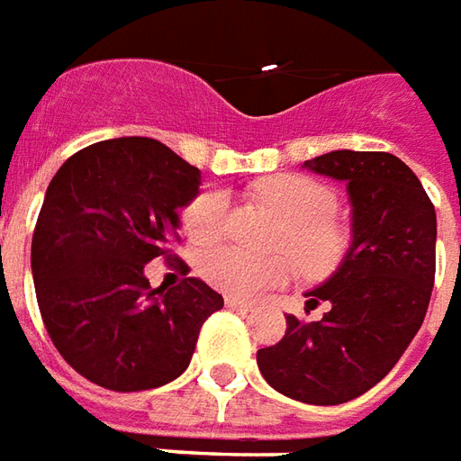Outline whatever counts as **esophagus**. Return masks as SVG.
<instances>
[{"instance_id": "1", "label": "esophagus", "mask_w": 461, "mask_h": 461, "mask_svg": "<svg viewBox=\"0 0 461 461\" xmlns=\"http://www.w3.org/2000/svg\"><path fill=\"white\" fill-rule=\"evenodd\" d=\"M226 307L235 309V312H248V309H250V304L243 300H238V297H226Z\"/></svg>"}]
</instances>
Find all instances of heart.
<instances>
[{
    "label": "heart",
    "instance_id": "1",
    "mask_svg": "<svg viewBox=\"0 0 461 461\" xmlns=\"http://www.w3.org/2000/svg\"><path fill=\"white\" fill-rule=\"evenodd\" d=\"M255 196L285 218L275 240L277 250L292 254L307 275H324L337 267L346 250V228L334 216V191L304 174H275L255 184ZM228 211L230 196L226 189L206 186L198 191L181 211V223L191 243L221 240L228 228ZM291 258H253L238 248H213L198 258V272L216 290L240 300H258L294 277Z\"/></svg>",
    "mask_w": 461,
    "mask_h": 461
}]
</instances>
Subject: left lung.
I'll use <instances>...</instances> for the list:
<instances>
[{"instance_id":"left-lung-1","label":"left lung","mask_w":461,"mask_h":461,"mask_svg":"<svg viewBox=\"0 0 461 461\" xmlns=\"http://www.w3.org/2000/svg\"><path fill=\"white\" fill-rule=\"evenodd\" d=\"M304 167L346 181L354 238L337 272L307 292L309 309L329 302V312L319 321L287 314L285 337L258 351V366L292 401L339 405L385 378L422 327L438 216L412 169L388 152L339 149Z\"/></svg>"}]
</instances>
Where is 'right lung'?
Instances as JSON below:
<instances>
[{"instance_id":"1","label":"right lung","mask_w":461,"mask_h":461,"mask_svg":"<svg viewBox=\"0 0 461 461\" xmlns=\"http://www.w3.org/2000/svg\"><path fill=\"white\" fill-rule=\"evenodd\" d=\"M198 186L201 171L149 137L90 144L49 184L32 240L36 300L53 346L90 383L134 393L179 378L223 307L198 277L169 290L144 277L154 258L171 260Z\"/></svg>"}]
</instances>
